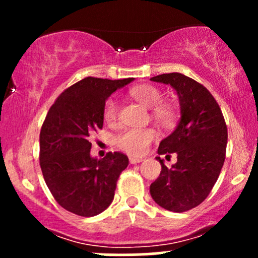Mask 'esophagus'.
<instances>
[{
    "instance_id": "esophagus-1",
    "label": "esophagus",
    "mask_w": 258,
    "mask_h": 258,
    "mask_svg": "<svg viewBox=\"0 0 258 258\" xmlns=\"http://www.w3.org/2000/svg\"><path fill=\"white\" fill-rule=\"evenodd\" d=\"M142 161H143L142 158H135V156H131V158H130V162H131V164H139V162Z\"/></svg>"
}]
</instances>
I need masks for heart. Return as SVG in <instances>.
Segmentation results:
<instances>
[{
  "label": "heart",
  "mask_w": 258,
  "mask_h": 258,
  "mask_svg": "<svg viewBox=\"0 0 258 258\" xmlns=\"http://www.w3.org/2000/svg\"><path fill=\"white\" fill-rule=\"evenodd\" d=\"M131 96L147 108H153L154 119L162 125L168 126L174 121L176 110L168 103H162V92L153 85H139L130 91ZM119 116V104L114 98H109L103 109V117L108 123H114ZM158 137L154 128H128L116 137L119 149L131 156H141Z\"/></svg>",
  "instance_id": "heart-1"
}]
</instances>
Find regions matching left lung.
Instances as JSON below:
<instances>
[{"label": "left lung", "instance_id": "8db88e82", "mask_svg": "<svg viewBox=\"0 0 258 258\" xmlns=\"http://www.w3.org/2000/svg\"><path fill=\"white\" fill-rule=\"evenodd\" d=\"M150 80L172 86L180 105L178 126L158 149L159 155L176 153L177 162L167 168L156 156L161 172L150 184V195L168 211L184 212L206 199L220 176L228 141L226 121L214 96L195 80L179 73Z\"/></svg>", "mask_w": 258, "mask_h": 258}]
</instances>
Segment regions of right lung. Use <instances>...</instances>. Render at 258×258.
<instances>
[{
  "label": "right lung",
  "mask_w": 258,
  "mask_h": 258,
  "mask_svg": "<svg viewBox=\"0 0 258 258\" xmlns=\"http://www.w3.org/2000/svg\"><path fill=\"white\" fill-rule=\"evenodd\" d=\"M132 81L88 76L61 92L47 112L40 132V166L53 198L69 212L92 217L114 199L128 158L110 152L93 159L90 136L103 127L108 97Z\"/></svg>",
  "instance_id": "1"
}]
</instances>
